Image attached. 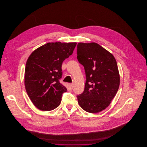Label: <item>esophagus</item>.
I'll return each instance as SVG.
<instances>
[{"mask_svg":"<svg viewBox=\"0 0 147 147\" xmlns=\"http://www.w3.org/2000/svg\"><path fill=\"white\" fill-rule=\"evenodd\" d=\"M70 86L71 88H74V83H71V84H70Z\"/></svg>","mask_w":147,"mask_h":147,"instance_id":"1","label":"esophagus"}]
</instances>
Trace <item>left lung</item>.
I'll use <instances>...</instances> for the list:
<instances>
[{
    "label": "left lung",
    "mask_w": 147,
    "mask_h": 147,
    "mask_svg": "<svg viewBox=\"0 0 147 147\" xmlns=\"http://www.w3.org/2000/svg\"><path fill=\"white\" fill-rule=\"evenodd\" d=\"M77 55L86 77L84 91L77 96L78 104L86 112H101L110 105L119 90L116 61L112 53L95 42L79 43Z\"/></svg>",
    "instance_id": "1"
}]
</instances>
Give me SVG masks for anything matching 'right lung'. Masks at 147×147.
<instances>
[{"label": "right lung", "instance_id": "right-lung-1", "mask_svg": "<svg viewBox=\"0 0 147 147\" xmlns=\"http://www.w3.org/2000/svg\"><path fill=\"white\" fill-rule=\"evenodd\" d=\"M76 42H49L34 51L25 69V89L32 104L42 111L54 110L60 105L67 89L59 82L62 65L71 55Z\"/></svg>", "mask_w": 147, "mask_h": 147}]
</instances>
